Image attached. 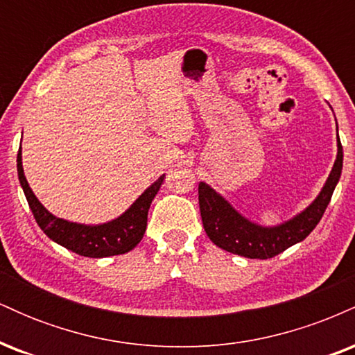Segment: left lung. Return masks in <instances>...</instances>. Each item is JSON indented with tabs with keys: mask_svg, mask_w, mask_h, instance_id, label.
<instances>
[{
	"mask_svg": "<svg viewBox=\"0 0 355 355\" xmlns=\"http://www.w3.org/2000/svg\"><path fill=\"white\" fill-rule=\"evenodd\" d=\"M344 152L337 133V158L320 193L304 211L275 227H262L240 215L205 182L198 183V205L203 229L215 245L247 259H272L302 242L320 222L342 173Z\"/></svg>",
	"mask_w": 355,
	"mask_h": 355,
	"instance_id": "obj_1",
	"label": "left lung"
}]
</instances>
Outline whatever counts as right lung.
Wrapping results in <instances>:
<instances>
[{
  "instance_id": "1",
  "label": "right lung",
  "mask_w": 355,
  "mask_h": 355,
  "mask_svg": "<svg viewBox=\"0 0 355 355\" xmlns=\"http://www.w3.org/2000/svg\"><path fill=\"white\" fill-rule=\"evenodd\" d=\"M16 166H18V178L23 187L24 197H26L28 205L33 211V217L40 229L53 242L60 243L61 247L68 248V250L75 252L81 257H92V259L126 254V252H130L140 243L146 230L148 209L152 205L155 195L160 190L165 177V175H162L157 182H153L132 203V207L118 218L107 223H100V225H83V223L68 222L64 218L55 217L36 198L33 190L28 185L26 177H24L21 146H19L18 158H16Z\"/></svg>"
}]
</instances>
